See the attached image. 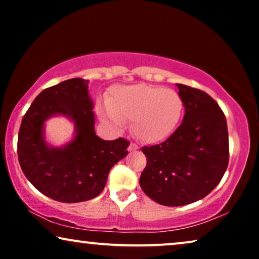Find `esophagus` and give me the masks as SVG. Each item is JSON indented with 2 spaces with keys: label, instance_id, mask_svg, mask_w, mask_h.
<instances>
[{
  "label": "esophagus",
  "instance_id": "obj_1",
  "mask_svg": "<svg viewBox=\"0 0 259 259\" xmlns=\"http://www.w3.org/2000/svg\"><path fill=\"white\" fill-rule=\"evenodd\" d=\"M138 150V145H136L134 143H131L130 146H128V151L132 152V151H136Z\"/></svg>",
  "mask_w": 259,
  "mask_h": 259
}]
</instances>
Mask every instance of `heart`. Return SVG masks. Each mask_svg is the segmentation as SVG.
I'll use <instances>...</instances> for the list:
<instances>
[{
  "label": "heart",
  "mask_w": 259,
  "mask_h": 259,
  "mask_svg": "<svg viewBox=\"0 0 259 259\" xmlns=\"http://www.w3.org/2000/svg\"><path fill=\"white\" fill-rule=\"evenodd\" d=\"M99 115L115 128L125 119L137 138L148 144L167 139L178 127L184 112V101L175 90L147 83L116 87L108 105L98 107Z\"/></svg>",
  "instance_id": "heart-1"
}]
</instances>
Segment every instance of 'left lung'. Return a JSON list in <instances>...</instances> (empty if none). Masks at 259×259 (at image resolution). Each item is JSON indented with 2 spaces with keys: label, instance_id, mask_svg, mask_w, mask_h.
<instances>
[{
  "label": "left lung",
  "instance_id": "1",
  "mask_svg": "<svg viewBox=\"0 0 259 259\" xmlns=\"http://www.w3.org/2000/svg\"><path fill=\"white\" fill-rule=\"evenodd\" d=\"M176 84L185 107L182 125L164 143L141 148L147 159L141 189L165 206L203 199L229 164L228 125L221 107L205 92Z\"/></svg>",
  "mask_w": 259,
  "mask_h": 259
}]
</instances>
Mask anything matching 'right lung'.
Masks as SVG:
<instances>
[{"instance_id": "add662e5", "label": "right lung", "mask_w": 259, "mask_h": 259, "mask_svg": "<svg viewBox=\"0 0 259 259\" xmlns=\"http://www.w3.org/2000/svg\"><path fill=\"white\" fill-rule=\"evenodd\" d=\"M88 80H66L35 98L21 122L17 155L27 179L56 201L80 203L99 196L113 166L125 158L130 141L102 140L95 134ZM62 115L74 123V138L62 148L44 139V122Z\"/></svg>"}]
</instances>
